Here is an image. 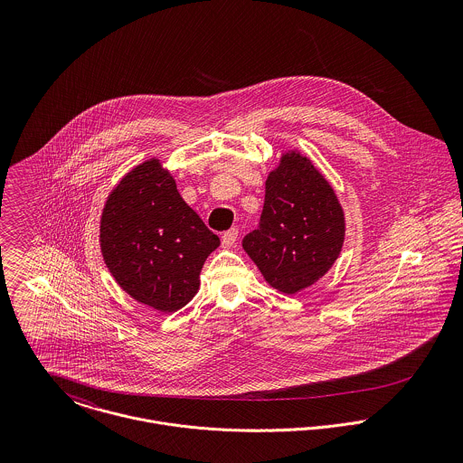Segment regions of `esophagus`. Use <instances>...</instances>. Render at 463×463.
Instances as JSON below:
<instances>
[{
  "label": "esophagus",
  "instance_id": "esophagus-1",
  "mask_svg": "<svg viewBox=\"0 0 463 463\" xmlns=\"http://www.w3.org/2000/svg\"><path fill=\"white\" fill-rule=\"evenodd\" d=\"M237 239H239V230H237V228H232V230L224 232L222 237H221L222 248H232V246L237 242Z\"/></svg>",
  "mask_w": 463,
  "mask_h": 463
}]
</instances>
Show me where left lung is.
Returning a JSON list of instances; mask_svg holds the SVG:
<instances>
[{
	"instance_id": "8db88e82",
	"label": "left lung",
	"mask_w": 463,
	"mask_h": 463,
	"mask_svg": "<svg viewBox=\"0 0 463 463\" xmlns=\"http://www.w3.org/2000/svg\"><path fill=\"white\" fill-rule=\"evenodd\" d=\"M345 215L330 182L299 149L283 151L265 180L260 224L242 241L265 281L281 294H298L336 262Z\"/></svg>"
}]
</instances>
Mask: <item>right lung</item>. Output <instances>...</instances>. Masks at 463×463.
Wrapping results in <instances>:
<instances>
[{
    "instance_id": "add662e5",
    "label": "right lung",
    "mask_w": 463,
    "mask_h": 463,
    "mask_svg": "<svg viewBox=\"0 0 463 463\" xmlns=\"http://www.w3.org/2000/svg\"><path fill=\"white\" fill-rule=\"evenodd\" d=\"M219 244L158 158L121 178L99 219L101 255L118 285L165 314L196 296L203 264Z\"/></svg>"
}]
</instances>
